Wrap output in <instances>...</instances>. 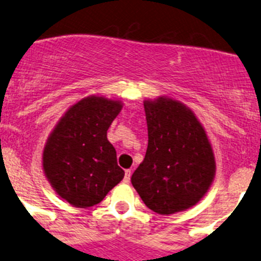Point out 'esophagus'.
I'll return each instance as SVG.
<instances>
[{
    "instance_id": "obj_1",
    "label": "esophagus",
    "mask_w": 261,
    "mask_h": 261,
    "mask_svg": "<svg viewBox=\"0 0 261 261\" xmlns=\"http://www.w3.org/2000/svg\"><path fill=\"white\" fill-rule=\"evenodd\" d=\"M130 174H132V171H130V169H126L125 176H124V182H129V180H130Z\"/></svg>"
}]
</instances>
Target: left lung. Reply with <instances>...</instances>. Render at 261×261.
<instances>
[{
	"mask_svg": "<svg viewBox=\"0 0 261 261\" xmlns=\"http://www.w3.org/2000/svg\"><path fill=\"white\" fill-rule=\"evenodd\" d=\"M147 145L132 185L147 208L159 215L185 211L211 188L216 173L212 145L195 114L174 98L143 101Z\"/></svg>",
	"mask_w": 261,
	"mask_h": 261,
	"instance_id": "left-lung-1",
	"label": "left lung"
}]
</instances>
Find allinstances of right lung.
Listing matches in <instances>:
<instances>
[{
	"instance_id": "obj_1",
	"label": "right lung",
	"mask_w": 261,
	"mask_h": 261,
	"mask_svg": "<svg viewBox=\"0 0 261 261\" xmlns=\"http://www.w3.org/2000/svg\"><path fill=\"white\" fill-rule=\"evenodd\" d=\"M123 109L116 98L92 94L70 107L47 137L42 169L57 194L77 208L98 204L124 177L107 130Z\"/></svg>"
}]
</instances>
